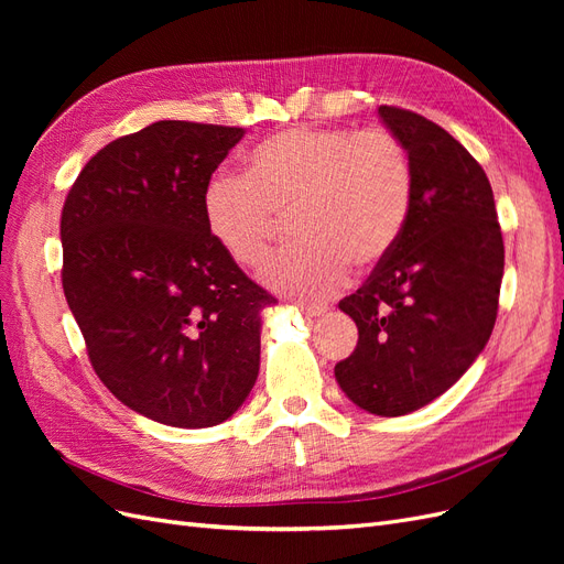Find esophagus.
Here are the masks:
<instances>
[{
	"label": "esophagus",
	"instance_id": "obj_1",
	"mask_svg": "<svg viewBox=\"0 0 564 564\" xmlns=\"http://www.w3.org/2000/svg\"><path fill=\"white\" fill-rule=\"evenodd\" d=\"M299 311L305 317H319V315L327 313V308H324V305H315V303H299Z\"/></svg>",
	"mask_w": 564,
	"mask_h": 564
}]
</instances>
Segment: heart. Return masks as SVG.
<instances>
[{"label":"heart","instance_id":"1","mask_svg":"<svg viewBox=\"0 0 564 564\" xmlns=\"http://www.w3.org/2000/svg\"><path fill=\"white\" fill-rule=\"evenodd\" d=\"M414 172L388 129H292L247 158L242 176L218 174L202 195L204 226L240 268H253L294 216L299 245L261 268L268 289L294 299L332 296L348 268L362 275L395 249L412 214Z\"/></svg>","mask_w":564,"mask_h":564}]
</instances>
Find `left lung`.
<instances>
[{"label": "left lung", "instance_id": "1", "mask_svg": "<svg viewBox=\"0 0 564 564\" xmlns=\"http://www.w3.org/2000/svg\"><path fill=\"white\" fill-rule=\"evenodd\" d=\"M406 148L414 202L388 259L338 308L357 348L334 367L369 414L404 416L449 390L491 336L503 278V237L485 169L454 135L412 110L381 106Z\"/></svg>", "mask_w": 564, "mask_h": 564}]
</instances>
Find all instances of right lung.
Here are the masks:
<instances>
[{
  "label": "right lung",
  "instance_id": "obj_1",
  "mask_svg": "<svg viewBox=\"0 0 564 564\" xmlns=\"http://www.w3.org/2000/svg\"><path fill=\"white\" fill-rule=\"evenodd\" d=\"M245 129L162 119L82 169L61 214L63 292L112 395L174 429L230 419L278 303L216 247L202 195Z\"/></svg>",
  "mask_w": 564,
  "mask_h": 564
}]
</instances>
